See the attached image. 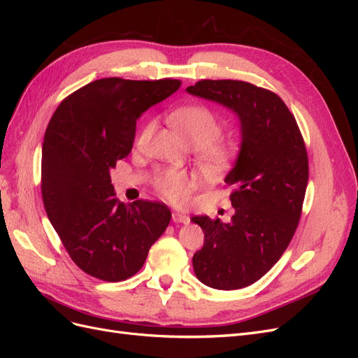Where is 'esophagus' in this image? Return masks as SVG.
Listing matches in <instances>:
<instances>
[{
	"mask_svg": "<svg viewBox=\"0 0 358 358\" xmlns=\"http://www.w3.org/2000/svg\"><path fill=\"white\" fill-rule=\"evenodd\" d=\"M171 220H173V222H178V224H189V216L185 213H180V212H173Z\"/></svg>",
	"mask_w": 358,
	"mask_h": 358,
	"instance_id": "esophagus-1",
	"label": "esophagus"
}]
</instances>
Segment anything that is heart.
Listing matches in <instances>:
<instances>
[{"label":"heart","mask_w":358,"mask_h":358,"mask_svg":"<svg viewBox=\"0 0 358 358\" xmlns=\"http://www.w3.org/2000/svg\"><path fill=\"white\" fill-rule=\"evenodd\" d=\"M171 122L191 146L199 148L200 161L208 169H222L231 161L234 146L218 140L222 133V124L209 107L201 104L180 107L171 113ZM154 127V121H149L143 127L137 137L138 145L146 142ZM152 182L159 196L171 203L187 201L189 192L196 185L192 176L178 169L157 170Z\"/></svg>","instance_id":"obj_1"}]
</instances>
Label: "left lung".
Segmentation results:
<instances>
[{
	"label": "left lung",
	"mask_w": 358,
	"mask_h": 358,
	"mask_svg": "<svg viewBox=\"0 0 358 358\" xmlns=\"http://www.w3.org/2000/svg\"><path fill=\"white\" fill-rule=\"evenodd\" d=\"M187 92L229 107L241 121V150L225 176L231 221L191 218L204 233L192 257L199 280L239 289L264 276L296 233L309 178L306 146L296 117L272 91L242 80H200Z\"/></svg>",
	"instance_id": "1"
}]
</instances>
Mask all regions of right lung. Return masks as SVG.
Instances as JSON below:
<instances>
[{
	"mask_svg": "<svg viewBox=\"0 0 358 358\" xmlns=\"http://www.w3.org/2000/svg\"><path fill=\"white\" fill-rule=\"evenodd\" d=\"M179 86L178 79H99L70 94L52 115L41 149L43 204L85 273L107 282L131 278L166 231L167 206L121 203L110 171L131 152L137 117Z\"/></svg>",
	"mask_w": 358,
	"mask_h": 358,
	"instance_id": "obj_1",
	"label": "right lung"
}]
</instances>
